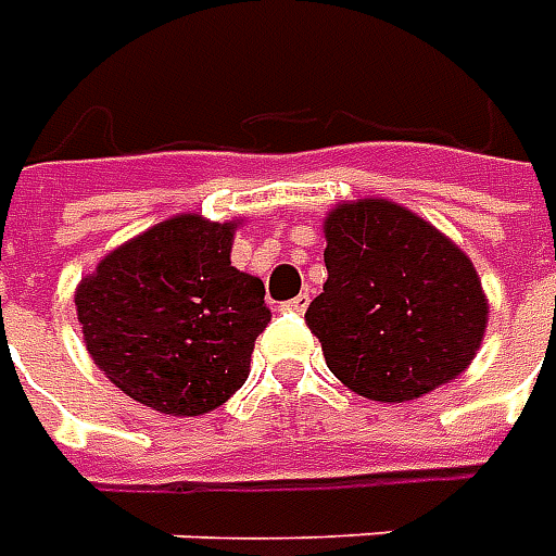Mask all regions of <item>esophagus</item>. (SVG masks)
Listing matches in <instances>:
<instances>
[{
  "label": "esophagus",
  "mask_w": 556,
  "mask_h": 556,
  "mask_svg": "<svg viewBox=\"0 0 556 556\" xmlns=\"http://www.w3.org/2000/svg\"><path fill=\"white\" fill-rule=\"evenodd\" d=\"M306 306H309V291H304V294H298L294 301H289L286 309H291V313H304Z\"/></svg>",
  "instance_id": "obj_1"
}]
</instances>
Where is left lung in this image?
Segmentation results:
<instances>
[{"label":"left lung","mask_w":556,"mask_h":556,"mask_svg":"<svg viewBox=\"0 0 556 556\" xmlns=\"http://www.w3.org/2000/svg\"><path fill=\"white\" fill-rule=\"evenodd\" d=\"M321 231L328 279L306 325L345 388L403 403L467 370L491 313L467 252L388 198L340 201Z\"/></svg>","instance_id":"1"}]
</instances>
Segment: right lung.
I'll use <instances>...</instances> for the list:
<instances>
[{
	"label": "right lung",
	"instance_id": "1",
	"mask_svg": "<svg viewBox=\"0 0 556 556\" xmlns=\"http://www.w3.org/2000/svg\"><path fill=\"white\" fill-rule=\"evenodd\" d=\"M240 225L177 213L77 282L89 358L123 394L156 413L204 415L247 382L270 309L265 282L231 265Z\"/></svg>",
	"mask_w": 556,
	"mask_h": 556
}]
</instances>
